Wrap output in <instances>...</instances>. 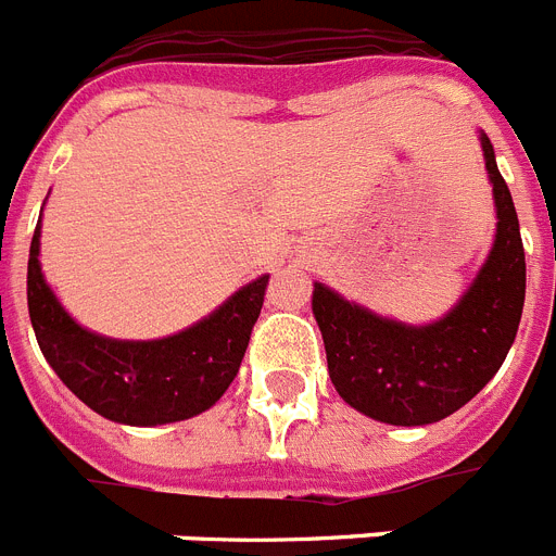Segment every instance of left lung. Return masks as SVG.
Segmentation results:
<instances>
[{"label": "left lung", "instance_id": "8db88e82", "mask_svg": "<svg viewBox=\"0 0 556 556\" xmlns=\"http://www.w3.org/2000/svg\"><path fill=\"white\" fill-rule=\"evenodd\" d=\"M495 197V244L476 281L447 315L427 326L379 317L315 283L320 326L337 393L386 425L419 427L447 419L497 374L515 343L526 301V255L515 202L481 131Z\"/></svg>", "mask_w": 556, "mask_h": 556}]
</instances>
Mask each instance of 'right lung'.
<instances>
[{
  "instance_id": "add662e5",
  "label": "right lung",
  "mask_w": 556,
  "mask_h": 556,
  "mask_svg": "<svg viewBox=\"0 0 556 556\" xmlns=\"http://www.w3.org/2000/svg\"><path fill=\"white\" fill-rule=\"evenodd\" d=\"M41 219L27 261V309L39 349L70 391L103 419L168 425L222 400L239 374L269 275L241 287L205 320L163 340H112L84 329L47 287L39 264Z\"/></svg>"
}]
</instances>
